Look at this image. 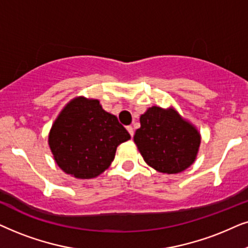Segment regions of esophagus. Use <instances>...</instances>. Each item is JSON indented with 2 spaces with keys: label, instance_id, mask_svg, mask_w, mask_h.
I'll list each match as a JSON object with an SVG mask.
<instances>
[{
  "label": "esophagus",
  "instance_id": "esophagus-1",
  "mask_svg": "<svg viewBox=\"0 0 248 248\" xmlns=\"http://www.w3.org/2000/svg\"><path fill=\"white\" fill-rule=\"evenodd\" d=\"M127 130L129 131L130 136L133 137V136H134V129H133V127H131V126H127Z\"/></svg>",
  "mask_w": 248,
  "mask_h": 248
}]
</instances>
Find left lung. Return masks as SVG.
<instances>
[{
    "mask_svg": "<svg viewBox=\"0 0 248 248\" xmlns=\"http://www.w3.org/2000/svg\"><path fill=\"white\" fill-rule=\"evenodd\" d=\"M134 140L148 166L158 172L178 173L195 161L201 136L174 110L152 107L140 115Z\"/></svg>",
    "mask_w": 248,
    "mask_h": 248,
    "instance_id": "1",
    "label": "left lung"
}]
</instances>
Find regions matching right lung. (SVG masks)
I'll return each mask as SVG.
<instances>
[{
  "label": "right lung",
  "mask_w": 248,
  "mask_h": 248,
  "mask_svg": "<svg viewBox=\"0 0 248 248\" xmlns=\"http://www.w3.org/2000/svg\"><path fill=\"white\" fill-rule=\"evenodd\" d=\"M129 138L118 118L105 112L97 100L77 97L59 114L48 144L65 173L91 179L108 169L118 145Z\"/></svg>",
  "instance_id": "add662e5"
}]
</instances>
